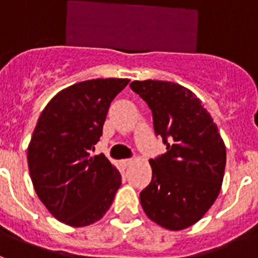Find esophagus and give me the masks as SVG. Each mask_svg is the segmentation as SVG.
<instances>
[{
	"label": "esophagus",
	"mask_w": 258,
	"mask_h": 258,
	"mask_svg": "<svg viewBox=\"0 0 258 258\" xmlns=\"http://www.w3.org/2000/svg\"><path fill=\"white\" fill-rule=\"evenodd\" d=\"M132 161H133V160H132V159H122V160H121V165L126 168V166L131 165Z\"/></svg>",
	"instance_id": "1"
}]
</instances>
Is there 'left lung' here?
I'll return each instance as SVG.
<instances>
[{
    "instance_id": "8db88e82",
    "label": "left lung",
    "mask_w": 258,
    "mask_h": 258,
    "mask_svg": "<svg viewBox=\"0 0 258 258\" xmlns=\"http://www.w3.org/2000/svg\"><path fill=\"white\" fill-rule=\"evenodd\" d=\"M131 88L149 104L155 134L166 152L150 159L152 179L140 199L147 217L168 230L197 223L217 199L226 147L199 98L170 81H133Z\"/></svg>"
}]
</instances>
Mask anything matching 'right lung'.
I'll use <instances>...</instances> for the list:
<instances>
[{"instance_id": "obj_1", "label": "right lung", "mask_w": 258, "mask_h": 258, "mask_svg": "<svg viewBox=\"0 0 258 258\" xmlns=\"http://www.w3.org/2000/svg\"><path fill=\"white\" fill-rule=\"evenodd\" d=\"M127 79H95L59 92L47 103L28 146V168L37 197L70 226L101 220L121 184L103 154L92 156L113 98Z\"/></svg>"}]
</instances>
